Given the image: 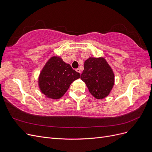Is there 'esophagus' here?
I'll list each match as a JSON object with an SVG mask.
<instances>
[{
  "label": "esophagus",
  "mask_w": 152,
  "mask_h": 152,
  "mask_svg": "<svg viewBox=\"0 0 152 152\" xmlns=\"http://www.w3.org/2000/svg\"><path fill=\"white\" fill-rule=\"evenodd\" d=\"M76 71H77V72H79V73H80V69H79V68H77V69H76Z\"/></svg>",
  "instance_id": "1"
}]
</instances>
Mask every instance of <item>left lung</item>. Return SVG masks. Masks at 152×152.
Masks as SVG:
<instances>
[{"mask_svg":"<svg viewBox=\"0 0 152 152\" xmlns=\"http://www.w3.org/2000/svg\"><path fill=\"white\" fill-rule=\"evenodd\" d=\"M114 77L112 68L103 58L87 59L80 75L91 94L97 99H103L109 94L114 84Z\"/></svg>","mask_w":152,"mask_h":152,"instance_id":"1","label":"left lung"}]
</instances>
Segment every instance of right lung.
Returning <instances> with one entry per match:
<instances>
[{
    "mask_svg": "<svg viewBox=\"0 0 152 152\" xmlns=\"http://www.w3.org/2000/svg\"><path fill=\"white\" fill-rule=\"evenodd\" d=\"M79 78V72L61 58L54 56L45 64L41 72L39 84L42 93L47 97L57 99L62 97L72 82Z\"/></svg>",
    "mask_w": 152,
    "mask_h": 152,
    "instance_id": "add662e5",
    "label": "right lung"
}]
</instances>
